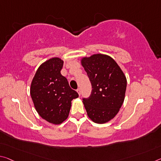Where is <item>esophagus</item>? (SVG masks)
<instances>
[{
    "label": "esophagus",
    "mask_w": 161,
    "mask_h": 161,
    "mask_svg": "<svg viewBox=\"0 0 161 161\" xmlns=\"http://www.w3.org/2000/svg\"><path fill=\"white\" fill-rule=\"evenodd\" d=\"M76 92H77V93L79 94V95H80L81 94V90H80V89L79 88V89H77V90H76Z\"/></svg>",
    "instance_id": "34e87169"
}]
</instances>
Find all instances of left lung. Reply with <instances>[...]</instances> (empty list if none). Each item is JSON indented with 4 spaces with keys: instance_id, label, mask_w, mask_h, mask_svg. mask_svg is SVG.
<instances>
[{
    "instance_id": "obj_1",
    "label": "left lung",
    "mask_w": 161,
    "mask_h": 161,
    "mask_svg": "<svg viewBox=\"0 0 161 161\" xmlns=\"http://www.w3.org/2000/svg\"><path fill=\"white\" fill-rule=\"evenodd\" d=\"M80 62L92 86L90 97L82 101L87 116L95 123H106L117 115L123 104L126 76L108 55L95 53L82 57Z\"/></svg>"
}]
</instances>
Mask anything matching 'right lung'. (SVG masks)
Segmentation results:
<instances>
[{"mask_svg": "<svg viewBox=\"0 0 161 161\" xmlns=\"http://www.w3.org/2000/svg\"><path fill=\"white\" fill-rule=\"evenodd\" d=\"M64 61L53 57L39 66L31 84L34 108L43 119L60 125L67 119L72 99L79 94L71 90L67 78L61 75Z\"/></svg>", "mask_w": 161, "mask_h": 161, "instance_id": "right-lung-1", "label": "right lung"}]
</instances>
